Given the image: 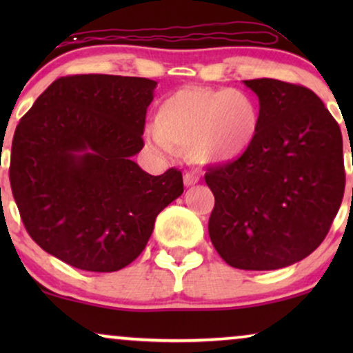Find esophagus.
<instances>
[{
  "label": "esophagus",
  "instance_id": "esophagus-1",
  "mask_svg": "<svg viewBox=\"0 0 353 353\" xmlns=\"http://www.w3.org/2000/svg\"><path fill=\"white\" fill-rule=\"evenodd\" d=\"M183 181H185V186H194L199 183V175L197 173H192V172H188L185 173V176H183Z\"/></svg>",
  "mask_w": 353,
  "mask_h": 353
}]
</instances>
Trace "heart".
<instances>
[{
	"mask_svg": "<svg viewBox=\"0 0 353 353\" xmlns=\"http://www.w3.org/2000/svg\"><path fill=\"white\" fill-rule=\"evenodd\" d=\"M260 128L262 110L252 94L186 86L157 105L151 144L161 151L186 149L199 165H228L254 148Z\"/></svg>",
	"mask_w": 353,
	"mask_h": 353,
	"instance_id": "obj_1",
	"label": "heart"
}]
</instances>
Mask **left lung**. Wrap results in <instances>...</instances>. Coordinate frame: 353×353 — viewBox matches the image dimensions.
I'll list each match as a JSON object with an SVG mask.
<instances>
[{
  "label": "left lung",
  "instance_id": "obj_1",
  "mask_svg": "<svg viewBox=\"0 0 353 353\" xmlns=\"http://www.w3.org/2000/svg\"><path fill=\"white\" fill-rule=\"evenodd\" d=\"M244 85L259 96L262 128L241 161L205 173L215 196L209 236L231 267L278 270L310 255L331 228L345 188L342 134L305 86Z\"/></svg>",
  "mask_w": 353,
  "mask_h": 353
}]
</instances>
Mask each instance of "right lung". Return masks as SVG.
I'll return each instance as SVG.
<instances>
[{"mask_svg":"<svg viewBox=\"0 0 353 353\" xmlns=\"http://www.w3.org/2000/svg\"><path fill=\"white\" fill-rule=\"evenodd\" d=\"M156 86L139 77H62L21 119L9 180L23 226L48 254L85 272H117L183 194L180 170L152 176L133 161Z\"/></svg>","mask_w":353,"mask_h":353,"instance_id":"1","label":"right lung"}]
</instances>
